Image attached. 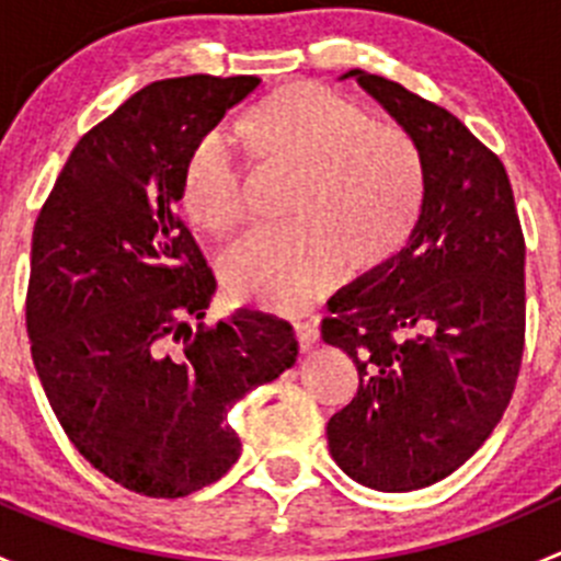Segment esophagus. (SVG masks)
Here are the masks:
<instances>
[{
    "mask_svg": "<svg viewBox=\"0 0 561 561\" xmlns=\"http://www.w3.org/2000/svg\"><path fill=\"white\" fill-rule=\"evenodd\" d=\"M293 328H296L298 344H301L304 353H307V350H312L317 336H320V331H317V322L314 320H298Z\"/></svg>",
    "mask_w": 561,
    "mask_h": 561,
    "instance_id": "34e87169",
    "label": "esophagus"
}]
</instances>
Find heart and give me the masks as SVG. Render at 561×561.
<instances>
[{
    "mask_svg": "<svg viewBox=\"0 0 561 561\" xmlns=\"http://www.w3.org/2000/svg\"><path fill=\"white\" fill-rule=\"evenodd\" d=\"M247 154L268 171L293 173L287 225L252 233L225 260V285L268 312H301L336 285L342 271L371 276L407 252L426 217L432 171L421 140L320 83H287L236 118ZM186 219L230 239L249 219L244 173L217 135L186 157Z\"/></svg>",
    "mask_w": 561,
    "mask_h": 561,
    "instance_id": "heart-1",
    "label": "heart"
}]
</instances>
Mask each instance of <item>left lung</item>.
Instances as JSON below:
<instances>
[{
  "label": "left lung",
  "instance_id": "8db88e82",
  "mask_svg": "<svg viewBox=\"0 0 561 561\" xmlns=\"http://www.w3.org/2000/svg\"><path fill=\"white\" fill-rule=\"evenodd\" d=\"M421 140L432 195L396 263L333 298L322 342L358 369V393L328 421L333 461L377 491L448 478L489 439L522 371L526 244L500 157L401 83L350 70Z\"/></svg>",
  "mask_w": 561,
  "mask_h": 561
}]
</instances>
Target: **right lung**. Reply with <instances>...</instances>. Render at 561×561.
Listing matches in <instances>:
<instances>
[{
	"mask_svg": "<svg viewBox=\"0 0 561 561\" xmlns=\"http://www.w3.org/2000/svg\"><path fill=\"white\" fill-rule=\"evenodd\" d=\"M260 78L154 81L89 129L32 233L26 333L61 428L105 478L175 500L241 454L228 410L296 364L293 325H206L217 279L179 217L186 157Z\"/></svg>",
	"mask_w": 561,
	"mask_h": 561,
	"instance_id": "add662e5",
	"label": "right lung"
}]
</instances>
